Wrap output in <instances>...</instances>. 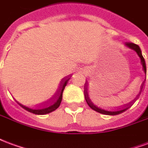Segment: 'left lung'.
Masks as SVG:
<instances>
[{
  "label": "left lung",
  "instance_id": "left-lung-1",
  "mask_svg": "<svg viewBox=\"0 0 148 148\" xmlns=\"http://www.w3.org/2000/svg\"><path fill=\"white\" fill-rule=\"evenodd\" d=\"M125 46L127 47L128 48L132 49L133 51L136 52L137 55H139V57L140 58V60H141V63L143 65V71H144V73L147 74V69H146V63H145V60H144V58H143V55H142V52H141V50H140V47L137 45V44H135L133 42H125ZM86 85V84H85ZM85 98H86V101L87 104H88V106H90V108L93 110H95L97 112H100V113H102V114H106V115H111V116H115V115H118V114H121L122 112H124V111H126L127 109H128V107L127 108H123V109H117V110H115V111H106V110H104V109H100L99 107H97V106L94 104V103L91 101L90 99V97H89V94L87 93L86 90H85Z\"/></svg>",
  "mask_w": 148,
  "mask_h": 148
}]
</instances>
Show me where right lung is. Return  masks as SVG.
I'll return each mask as SVG.
<instances>
[{
	"instance_id": "1",
	"label": "right lung",
	"mask_w": 148,
	"mask_h": 148,
	"mask_svg": "<svg viewBox=\"0 0 148 148\" xmlns=\"http://www.w3.org/2000/svg\"><path fill=\"white\" fill-rule=\"evenodd\" d=\"M71 76V75H70ZM71 79V77H66V78H62V80L60 84V87L59 89L57 90V92L55 94V96L53 97L51 100L45 103L44 105H42V106H40L38 109H31L28 108L27 106L22 105L21 103L18 102V104L23 108V109H26L27 111L32 112L34 114L36 115H45L47 113H50L51 112L55 111V109H57L60 106L61 104L62 99V93H63V90H64L65 87L67 84L68 81Z\"/></svg>"
}]
</instances>
